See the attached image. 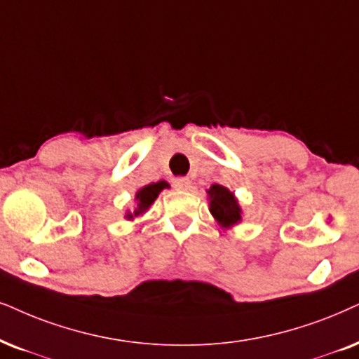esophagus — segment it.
Masks as SVG:
<instances>
[{"label": "esophagus", "mask_w": 359, "mask_h": 359, "mask_svg": "<svg viewBox=\"0 0 359 359\" xmlns=\"http://www.w3.org/2000/svg\"><path fill=\"white\" fill-rule=\"evenodd\" d=\"M174 187L175 190H189L192 187V182L189 179H185V177H179V179L174 180Z\"/></svg>", "instance_id": "1"}]
</instances>
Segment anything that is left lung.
<instances>
[{
    "instance_id": "left-lung-1",
    "label": "left lung",
    "mask_w": 359,
    "mask_h": 359,
    "mask_svg": "<svg viewBox=\"0 0 359 359\" xmlns=\"http://www.w3.org/2000/svg\"><path fill=\"white\" fill-rule=\"evenodd\" d=\"M208 210L222 229H232L242 222V207L233 192L224 185L212 184L207 190Z\"/></svg>"
}]
</instances>
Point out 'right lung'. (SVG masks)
<instances>
[{
  "instance_id": "add662e5",
  "label": "right lung",
  "mask_w": 359,
  "mask_h": 359,
  "mask_svg": "<svg viewBox=\"0 0 359 359\" xmlns=\"http://www.w3.org/2000/svg\"><path fill=\"white\" fill-rule=\"evenodd\" d=\"M169 187L170 185L164 182V180H161V182L147 184V185H144V187H140L137 192H135V197H134V202H135L134 210H127L124 219L134 220L135 217H142L144 213L151 208L152 203L156 202L158 194H161L164 189H169Z\"/></svg>"
}]
</instances>
